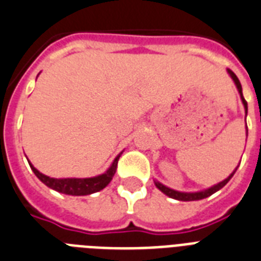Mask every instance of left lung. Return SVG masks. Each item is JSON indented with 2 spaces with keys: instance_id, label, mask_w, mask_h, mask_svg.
Segmentation results:
<instances>
[{
  "instance_id": "left-lung-1",
  "label": "left lung",
  "mask_w": 261,
  "mask_h": 261,
  "mask_svg": "<svg viewBox=\"0 0 261 261\" xmlns=\"http://www.w3.org/2000/svg\"><path fill=\"white\" fill-rule=\"evenodd\" d=\"M228 73H229V76L232 77V80H233L234 85H236V88H238L239 93H240V98H242L243 101V105H244V109H245V116H247V112H248V105H247V101L244 100V96H243V89H242V84H240V81H239L238 76L234 74L233 72H232L231 69H227ZM247 133H248V130H247ZM248 136V135H247ZM238 169V168H236ZM236 169H234L233 172H232L229 176H228L225 180H223V181H220L219 184L213 185V187H211V188L208 189H204V191H200V192H178V191H174V189H171L168 188V187H165V185H163L161 182L159 181H154V184H156V187L159 189H160L161 192L165 193L167 196H169V197H172V199L174 200H180V201H195V200H201V199H205V197H208V196L213 195L215 192H217L219 189H221L224 187V185L227 184L229 180L232 178V176L234 174V172H236Z\"/></svg>"
}]
</instances>
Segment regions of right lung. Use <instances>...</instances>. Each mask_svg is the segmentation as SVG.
Masks as SVG:
<instances>
[{"label": "right lung", "mask_w": 261, "mask_h": 261, "mask_svg": "<svg viewBox=\"0 0 261 261\" xmlns=\"http://www.w3.org/2000/svg\"><path fill=\"white\" fill-rule=\"evenodd\" d=\"M121 154V153H120ZM120 154L116 157L112 165L109 167L105 173L98 174L96 177H88V178H53L49 177V176H45L41 172H38L33 165L30 164L32 171L34 172V174L40 178L41 181L44 182L46 187L55 189L60 193H65V195H72V196H85L90 195V193L98 192L101 189H104L111 180L113 178L116 173V169H117V163L118 159H120Z\"/></svg>", "instance_id": "add662e5"}]
</instances>
